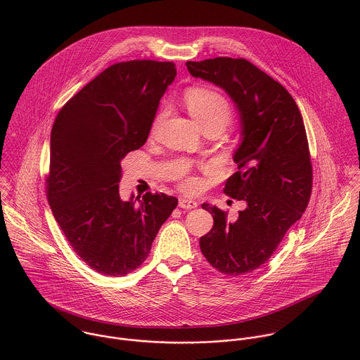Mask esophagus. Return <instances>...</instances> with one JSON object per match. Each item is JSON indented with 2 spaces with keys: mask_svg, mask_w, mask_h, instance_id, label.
Listing matches in <instances>:
<instances>
[{
  "mask_svg": "<svg viewBox=\"0 0 360 360\" xmlns=\"http://www.w3.org/2000/svg\"><path fill=\"white\" fill-rule=\"evenodd\" d=\"M179 206L183 207V209H194V207L198 206V204L194 200H190V198H186V197H180L179 198Z\"/></svg>",
  "mask_w": 360,
  "mask_h": 360,
  "instance_id": "obj_1",
  "label": "esophagus"
}]
</instances>
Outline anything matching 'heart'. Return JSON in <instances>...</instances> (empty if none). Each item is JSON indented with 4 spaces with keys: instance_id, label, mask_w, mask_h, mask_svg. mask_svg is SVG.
I'll use <instances>...</instances> for the list:
<instances>
[{
    "instance_id": "b5f03b06",
    "label": "heart",
    "mask_w": 360,
    "mask_h": 360,
    "mask_svg": "<svg viewBox=\"0 0 360 360\" xmlns=\"http://www.w3.org/2000/svg\"><path fill=\"white\" fill-rule=\"evenodd\" d=\"M184 103L190 115L197 120L201 127L209 124H219L223 129L231 119V103L217 90L205 86L191 87L184 93ZM163 117V112L159 110L155 115L151 129L155 130L159 122ZM183 187L187 190H194L195 180L187 179L183 183Z\"/></svg>"
}]
</instances>
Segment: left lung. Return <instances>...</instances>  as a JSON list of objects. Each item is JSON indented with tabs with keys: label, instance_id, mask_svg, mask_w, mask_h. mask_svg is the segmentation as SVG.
Wrapping results in <instances>:
<instances>
[{
	"label": "left lung",
	"instance_id": "obj_1",
	"mask_svg": "<svg viewBox=\"0 0 360 360\" xmlns=\"http://www.w3.org/2000/svg\"><path fill=\"white\" fill-rule=\"evenodd\" d=\"M186 65L194 77L223 89L240 113L243 141L233 156L238 169L223 191L245 209L227 221V212L202 204L213 227L200 247L216 270L243 276L270 259L308 206L311 163L304 119L291 94L247 59L219 56Z\"/></svg>",
	"mask_w": 360,
	"mask_h": 360
}]
</instances>
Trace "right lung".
<instances>
[{"instance_id":"obj_1","label":"right lung","mask_w":360,"mask_h":360,"mask_svg":"<svg viewBox=\"0 0 360 360\" xmlns=\"http://www.w3.org/2000/svg\"><path fill=\"white\" fill-rule=\"evenodd\" d=\"M173 62L127 60L106 68L62 106L51 130L47 198L66 240L96 271L124 276L150 255L177 198L119 195L122 159L141 148Z\"/></svg>"}]
</instances>
